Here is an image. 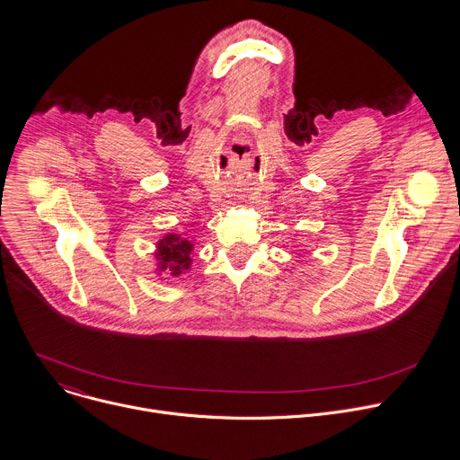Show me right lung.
Instances as JSON below:
<instances>
[{
    "mask_svg": "<svg viewBox=\"0 0 460 460\" xmlns=\"http://www.w3.org/2000/svg\"><path fill=\"white\" fill-rule=\"evenodd\" d=\"M194 240L189 236H181L176 233H167L156 242L155 260H156V275L162 277L164 273L176 279L190 270ZM165 280V279H164Z\"/></svg>",
    "mask_w": 460,
    "mask_h": 460,
    "instance_id": "1",
    "label": "right lung"
}]
</instances>
